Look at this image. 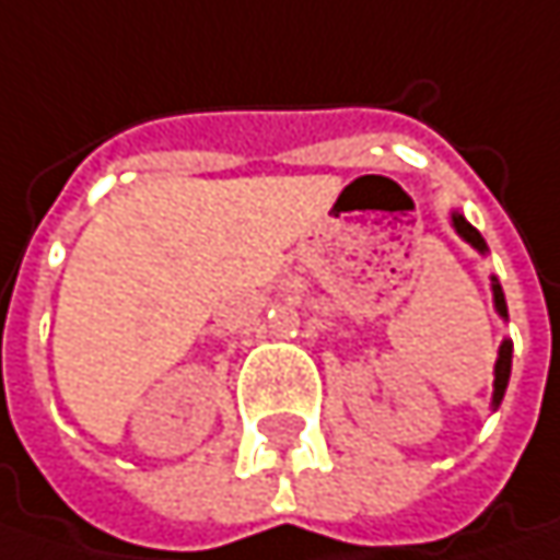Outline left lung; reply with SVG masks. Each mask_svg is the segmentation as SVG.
<instances>
[{"label":"left lung","instance_id":"8db88e82","mask_svg":"<svg viewBox=\"0 0 560 560\" xmlns=\"http://www.w3.org/2000/svg\"><path fill=\"white\" fill-rule=\"evenodd\" d=\"M451 225H454V232L460 234L470 247H476L479 254H486L489 247H486V241H482V234L476 232L474 225L460 215V212H451ZM492 294H495V310H499L501 319H508V304H504V291H501L499 279L492 276ZM508 378H511V341L504 338L499 348V360H495V392H492V407H499L501 398H504V388H508Z\"/></svg>","mask_w":560,"mask_h":560}]
</instances>
